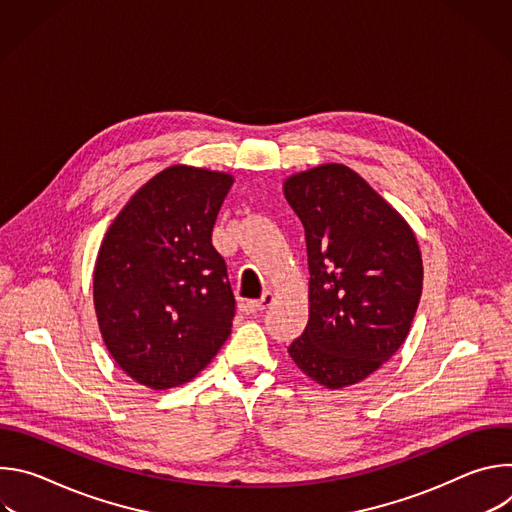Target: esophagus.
I'll return each mask as SVG.
<instances>
[{
    "mask_svg": "<svg viewBox=\"0 0 512 512\" xmlns=\"http://www.w3.org/2000/svg\"><path fill=\"white\" fill-rule=\"evenodd\" d=\"M271 304H273V294H271V291H265V294L259 300L245 302L243 304V312L245 314H257V312H263L265 308H269Z\"/></svg>",
    "mask_w": 512,
    "mask_h": 512,
    "instance_id": "34e87169",
    "label": "esophagus"
}]
</instances>
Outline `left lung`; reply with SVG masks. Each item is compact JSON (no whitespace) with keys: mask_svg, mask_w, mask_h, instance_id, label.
I'll return each mask as SVG.
<instances>
[{"mask_svg":"<svg viewBox=\"0 0 512 512\" xmlns=\"http://www.w3.org/2000/svg\"><path fill=\"white\" fill-rule=\"evenodd\" d=\"M306 229L310 320L287 348L326 389L379 371L405 342L423 287V261L403 214L344 164L285 178Z\"/></svg>","mask_w":512,"mask_h":512,"instance_id":"1","label":"left lung"}]
</instances>
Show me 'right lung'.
Wrapping results in <instances>:
<instances>
[{"label": "right lung", "mask_w": 512, "mask_h": 512, "mask_svg": "<svg viewBox=\"0 0 512 512\" xmlns=\"http://www.w3.org/2000/svg\"><path fill=\"white\" fill-rule=\"evenodd\" d=\"M235 176L174 164L113 218L93 271L101 338L135 383L168 391L202 373L231 334L235 296L212 245Z\"/></svg>", "instance_id": "1"}]
</instances>
